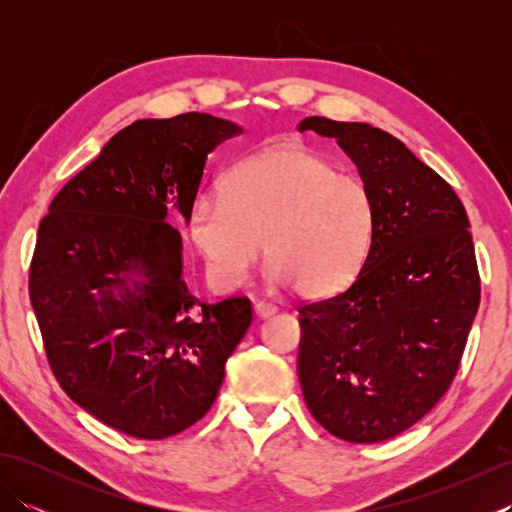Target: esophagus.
Here are the masks:
<instances>
[{
	"label": "esophagus",
	"mask_w": 512,
	"mask_h": 512,
	"mask_svg": "<svg viewBox=\"0 0 512 512\" xmlns=\"http://www.w3.org/2000/svg\"><path fill=\"white\" fill-rule=\"evenodd\" d=\"M253 308H255V314L259 319H268L277 312V306H273V303H268V301H255Z\"/></svg>",
	"instance_id": "esophagus-1"
}]
</instances>
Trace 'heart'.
Instances as JSON below:
<instances>
[{
    "label": "heart",
    "instance_id": "heart-1",
    "mask_svg": "<svg viewBox=\"0 0 512 512\" xmlns=\"http://www.w3.org/2000/svg\"><path fill=\"white\" fill-rule=\"evenodd\" d=\"M189 233L217 286H242L264 246L268 279L317 299L350 284L361 268L374 200L361 178L339 173L317 151L281 147L235 165L222 195H198Z\"/></svg>",
    "mask_w": 512,
    "mask_h": 512
}]
</instances>
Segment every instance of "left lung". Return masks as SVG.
<instances>
[{
	"instance_id": "8db88e82",
	"label": "left lung",
	"mask_w": 512,
	"mask_h": 512,
	"mask_svg": "<svg viewBox=\"0 0 512 512\" xmlns=\"http://www.w3.org/2000/svg\"><path fill=\"white\" fill-rule=\"evenodd\" d=\"M336 138L374 200L363 268L345 290L301 303L299 383L325 431L380 442L447 394L480 308L469 217L451 184L367 123L303 118Z\"/></svg>"
}]
</instances>
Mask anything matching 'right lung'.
I'll use <instances>...</instances> for the list:
<instances>
[{
  "mask_svg": "<svg viewBox=\"0 0 512 512\" xmlns=\"http://www.w3.org/2000/svg\"><path fill=\"white\" fill-rule=\"evenodd\" d=\"M239 132L198 112L136 121L65 184L39 224L28 290L52 374L125 436L165 440L193 427L253 321L246 297L191 295L182 237L167 222L176 211L189 222L206 156Z\"/></svg>",
  "mask_w": 512,
  "mask_h": 512,
  "instance_id": "add662e5",
  "label": "right lung"
}]
</instances>
